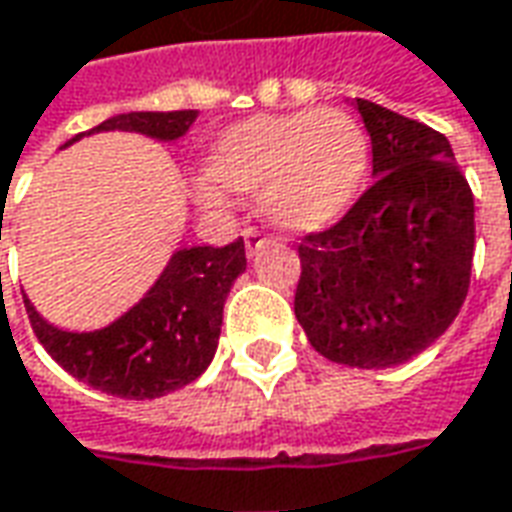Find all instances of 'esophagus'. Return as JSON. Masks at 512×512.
I'll use <instances>...</instances> for the list:
<instances>
[{"label":"esophagus","mask_w":512,"mask_h":512,"mask_svg":"<svg viewBox=\"0 0 512 512\" xmlns=\"http://www.w3.org/2000/svg\"><path fill=\"white\" fill-rule=\"evenodd\" d=\"M243 243H246V252H249V255H255V252L260 249V246H263V243H269V238H266V235H263L260 229L249 227L246 232H243Z\"/></svg>","instance_id":"1"}]
</instances>
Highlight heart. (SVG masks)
I'll return each mask as SVG.
<instances>
[{
  "mask_svg": "<svg viewBox=\"0 0 512 512\" xmlns=\"http://www.w3.org/2000/svg\"><path fill=\"white\" fill-rule=\"evenodd\" d=\"M370 168V137L353 114L308 109L260 114L224 128L207 154L196 193L207 204L260 193L271 224L316 232L356 201Z\"/></svg>",
  "mask_w": 512,
  "mask_h": 512,
  "instance_id": "heart-1",
  "label": "heart"
}]
</instances>
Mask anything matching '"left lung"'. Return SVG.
Listing matches in <instances>:
<instances>
[{
	"instance_id": "obj_1",
	"label": "left lung",
	"mask_w": 512,
	"mask_h": 512,
	"mask_svg": "<svg viewBox=\"0 0 512 512\" xmlns=\"http://www.w3.org/2000/svg\"><path fill=\"white\" fill-rule=\"evenodd\" d=\"M375 182L339 224L300 243L294 314L316 353L384 370L437 342L460 314L474 260V193L448 139L356 97Z\"/></svg>"
}]
</instances>
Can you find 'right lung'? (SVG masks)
Returning a JSON list of instances; mask_svg holds the SVG:
<instances>
[{
    "instance_id": "right-lung-1",
    "label": "right lung",
    "mask_w": 512,
    "mask_h": 512,
    "mask_svg": "<svg viewBox=\"0 0 512 512\" xmlns=\"http://www.w3.org/2000/svg\"><path fill=\"white\" fill-rule=\"evenodd\" d=\"M196 111H131L83 131L66 145L97 131H137L159 142L184 137ZM64 145V148H66ZM246 271L243 238L215 246H190L173 252L159 280L142 300L111 325L72 333L50 325L24 297V308L38 342L66 373L128 401H151L187 387L210 367L224 302L232 283Z\"/></svg>"
}]
</instances>
